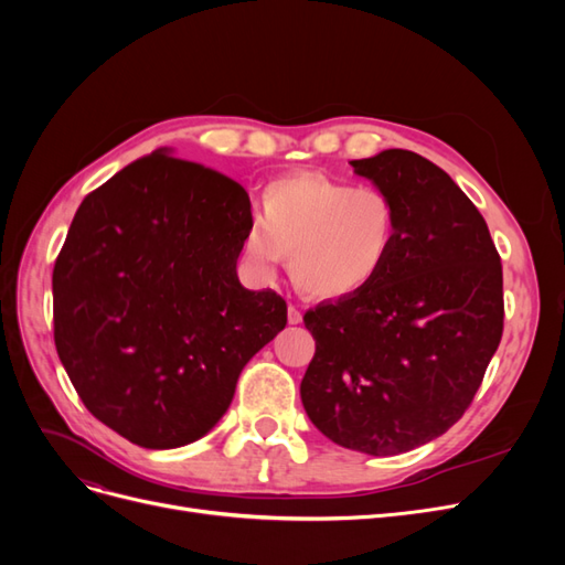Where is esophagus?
<instances>
[{"label":"esophagus","instance_id":"34e87169","mask_svg":"<svg viewBox=\"0 0 565 565\" xmlns=\"http://www.w3.org/2000/svg\"><path fill=\"white\" fill-rule=\"evenodd\" d=\"M287 320L292 322V324H299V322H301V311L297 309V306L289 303V309H287Z\"/></svg>","mask_w":565,"mask_h":565}]
</instances>
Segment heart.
Wrapping results in <instances>:
<instances>
[{
    "mask_svg": "<svg viewBox=\"0 0 565 565\" xmlns=\"http://www.w3.org/2000/svg\"><path fill=\"white\" fill-rule=\"evenodd\" d=\"M259 204V224H247L237 245L243 266L270 280L289 254V276L316 299L358 295L398 245V204L380 185L301 174L268 183Z\"/></svg>",
    "mask_w": 565,
    "mask_h": 565,
    "instance_id": "1",
    "label": "heart"
}]
</instances>
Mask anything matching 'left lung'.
Here are the masks:
<instances>
[{
    "label": "left lung",
    "instance_id": "1",
    "mask_svg": "<svg viewBox=\"0 0 565 565\" xmlns=\"http://www.w3.org/2000/svg\"><path fill=\"white\" fill-rule=\"evenodd\" d=\"M351 167L396 200L401 235L377 280L306 311L316 353L301 403L337 446L384 457L467 413L504 330L502 264L486 218L438 164L391 148Z\"/></svg>",
    "mask_w": 565,
    "mask_h": 565
}]
</instances>
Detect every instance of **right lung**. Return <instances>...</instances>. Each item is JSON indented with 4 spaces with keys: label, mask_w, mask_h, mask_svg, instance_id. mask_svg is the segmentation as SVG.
I'll list each match as a JSON object with an SVG mask.
<instances>
[{
    "label": "right lung",
    "mask_w": 565,
    "mask_h": 565,
    "mask_svg": "<svg viewBox=\"0 0 565 565\" xmlns=\"http://www.w3.org/2000/svg\"><path fill=\"white\" fill-rule=\"evenodd\" d=\"M245 188L167 150L82 200L54 266V341L89 413L141 448H181L228 409L285 299L237 280Z\"/></svg>",
    "instance_id": "obj_1"
}]
</instances>
